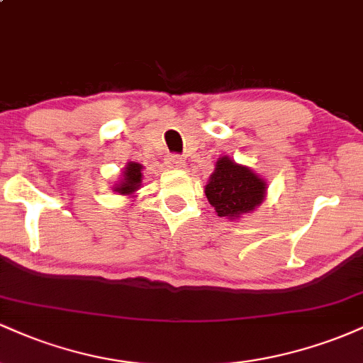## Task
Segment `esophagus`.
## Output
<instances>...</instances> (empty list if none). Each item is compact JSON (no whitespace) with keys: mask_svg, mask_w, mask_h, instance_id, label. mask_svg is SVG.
<instances>
[{"mask_svg":"<svg viewBox=\"0 0 363 363\" xmlns=\"http://www.w3.org/2000/svg\"><path fill=\"white\" fill-rule=\"evenodd\" d=\"M167 165L170 169H182L186 165V162L181 155H169L167 157Z\"/></svg>","mask_w":363,"mask_h":363,"instance_id":"1","label":"esophagus"}]
</instances>
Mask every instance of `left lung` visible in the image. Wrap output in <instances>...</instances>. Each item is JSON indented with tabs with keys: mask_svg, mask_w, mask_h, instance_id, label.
Returning a JSON list of instances; mask_svg holds the SVG:
<instances>
[{
	"mask_svg": "<svg viewBox=\"0 0 363 363\" xmlns=\"http://www.w3.org/2000/svg\"><path fill=\"white\" fill-rule=\"evenodd\" d=\"M266 184L251 169L235 164L228 157L216 162L215 172L205 187L208 201L218 216H240L259 206Z\"/></svg>",
	"mask_w": 363,
	"mask_h": 363,
	"instance_id": "left-lung-1",
	"label": "left lung"
}]
</instances>
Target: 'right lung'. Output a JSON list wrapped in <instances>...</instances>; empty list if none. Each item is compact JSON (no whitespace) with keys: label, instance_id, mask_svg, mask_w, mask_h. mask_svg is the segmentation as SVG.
<instances>
[{"label":"right lung","instance_id":"1","mask_svg":"<svg viewBox=\"0 0 363 363\" xmlns=\"http://www.w3.org/2000/svg\"><path fill=\"white\" fill-rule=\"evenodd\" d=\"M141 182V165L135 164V162H129L124 170V181H121L119 186H116L114 191H118L119 194H129L133 191L138 189Z\"/></svg>","mask_w":363,"mask_h":363}]
</instances>
